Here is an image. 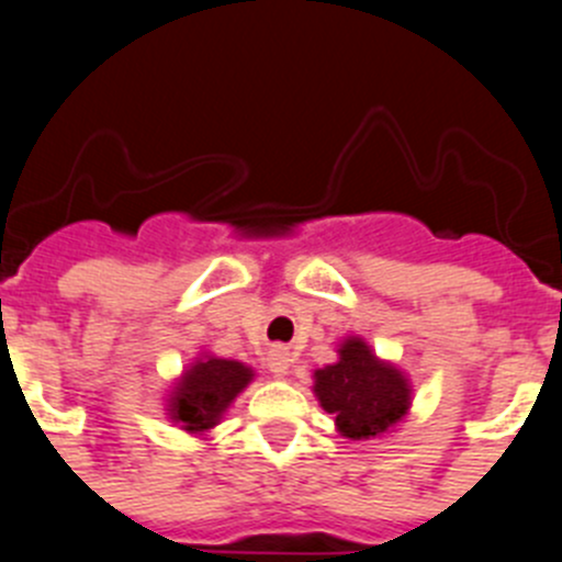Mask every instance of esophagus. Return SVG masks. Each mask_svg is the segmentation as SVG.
<instances>
[{
  "label": "esophagus",
  "instance_id": "obj_1",
  "mask_svg": "<svg viewBox=\"0 0 562 562\" xmlns=\"http://www.w3.org/2000/svg\"><path fill=\"white\" fill-rule=\"evenodd\" d=\"M266 361H269V370L274 372L277 378H285L288 370H291V353H288L285 348H274Z\"/></svg>",
  "mask_w": 562,
  "mask_h": 562
}]
</instances>
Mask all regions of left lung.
<instances>
[{
    "label": "left lung",
    "instance_id": "obj_1",
    "mask_svg": "<svg viewBox=\"0 0 562 562\" xmlns=\"http://www.w3.org/2000/svg\"><path fill=\"white\" fill-rule=\"evenodd\" d=\"M339 359L315 370V396L331 413L339 435L370 440L394 427L411 407V386L396 367L378 359L370 345L348 337Z\"/></svg>",
    "mask_w": 562,
    "mask_h": 562
}]
</instances>
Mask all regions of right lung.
I'll use <instances>...</instances> for the list:
<instances>
[{
  "instance_id": "add662e5",
  "label": "right lung",
  "mask_w": 562,
  "mask_h": 562,
  "mask_svg": "<svg viewBox=\"0 0 562 562\" xmlns=\"http://www.w3.org/2000/svg\"><path fill=\"white\" fill-rule=\"evenodd\" d=\"M252 381V370L241 361L203 356L179 378L168 400V416L187 432H206L220 424L231 402Z\"/></svg>"
}]
</instances>
